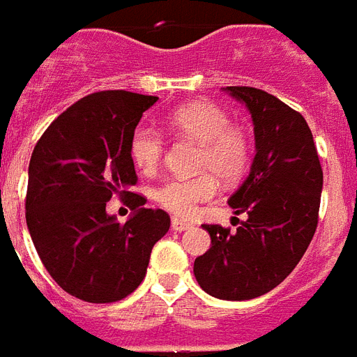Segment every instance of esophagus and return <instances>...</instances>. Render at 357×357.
<instances>
[{"label":"esophagus","instance_id":"esophagus-1","mask_svg":"<svg viewBox=\"0 0 357 357\" xmlns=\"http://www.w3.org/2000/svg\"><path fill=\"white\" fill-rule=\"evenodd\" d=\"M172 229H174L176 232L187 231V229H192V223H189V221H183V219L174 218L172 219Z\"/></svg>","mask_w":357,"mask_h":357}]
</instances>
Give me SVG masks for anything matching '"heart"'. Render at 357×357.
I'll use <instances>...</instances> for the list:
<instances>
[{"instance_id": "heart-1", "label": "heart", "mask_w": 357, "mask_h": 357, "mask_svg": "<svg viewBox=\"0 0 357 357\" xmlns=\"http://www.w3.org/2000/svg\"><path fill=\"white\" fill-rule=\"evenodd\" d=\"M166 125L179 136L200 144L199 168L195 178H172L155 189V200L174 215H191L199 202L212 200L218 195V176L221 181H238L250 166L252 142L219 105L210 102L178 107L166 119ZM165 151L162 134L149 126H139L132 134L130 157L144 174H153L160 166Z\"/></svg>"}]
</instances>
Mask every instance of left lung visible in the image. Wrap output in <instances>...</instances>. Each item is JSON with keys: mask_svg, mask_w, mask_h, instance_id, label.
<instances>
[{"mask_svg": "<svg viewBox=\"0 0 357 357\" xmlns=\"http://www.w3.org/2000/svg\"><path fill=\"white\" fill-rule=\"evenodd\" d=\"M252 115L255 157L229 199L245 221L234 232L202 225L212 248L195 259L199 286L223 301H248L282 284L297 266L318 225L324 172L301 113L252 86L223 89Z\"/></svg>", "mask_w": 357, "mask_h": 357, "instance_id": "left-lung-1", "label": "left lung"}]
</instances>
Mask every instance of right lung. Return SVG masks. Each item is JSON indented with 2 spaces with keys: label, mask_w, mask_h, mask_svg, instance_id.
Returning a JSON list of instances; mask_svg holds the SVG:
<instances>
[{
  "label": "right lung",
  "mask_w": 357,
  "mask_h": 357,
  "mask_svg": "<svg viewBox=\"0 0 357 357\" xmlns=\"http://www.w3.org/2000/svg\"><path fill=\"white\" fill-rule=\"evenodd\" d=\"M157 96L102 91L58 115L31 153L26 223L54 282L86 303H115L142 284L153 245L170 229L165 210L130 192L132 134ZM117 194L135 213L119 224L105 210Z\"/></svg>",
  "instance_id": "right-lung-1"
}]
</instances>
